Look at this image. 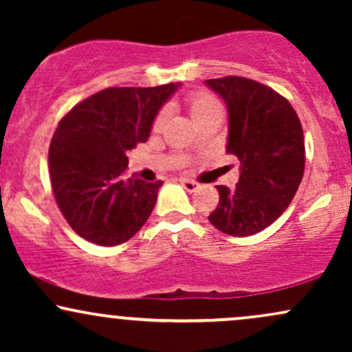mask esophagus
Instances as JSON below:
<instances>
[{
  "label": "esophagus",
  "instance_id": "34e87169",
  "mask_svg": "<svg viewBox=\"0 0 352 352\" xmlns=\"http://www.w3.org/2000/svg\"><path fill=\"white\" fill-rule=\"evenodd\" d=\"M180 185H182V187H184L185 190H187V192H195V190L199 188V184H197V182L188 180V179H182V180H180Z\"/></svg>",
  "mask_w": 352,
  "mask_h": 352
}]
</instances>
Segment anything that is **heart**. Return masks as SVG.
<instances>
[{
  "label": "heart",
  "mask_w": 352,
  "mask_h": 352,
  "mask_svg": "<svg viewBox=\"0 0 352 352\" xmlns=\"http://www.w3.org/2000/svg\"><path fill=\"white\" fill-rule=\"evenodd\" d=\"M187 104H188V111H190V114H192L193 120H199L200 117L213 114V112H221V106H220V102H218V99L204 91L190 94L187 98ZM165 116H167L165 112H160V114L157 116L155 124H153L155 125V129H159L160 125L164 124Z\"/></svg>",
  "instance_id": "obj_1"
}]
</instances>
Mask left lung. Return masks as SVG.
<instances>
[{
    "mask_svg": "<svg viewBox=\"0 0 352 352\" xmlns=\"http://www.w3.org/2000/svg\"><path fill=\"white\" fill-rule=\"evenodd\" d=\"M205 84L227 104V153L240 162L235 188L217 185L220 200L208 220L227 235H254L288 208L300 187L301 122L288 100L256 80L227 76Z\"/></svg>",
    "mask_w": 352,
    "mask_h": 352,
    "instance_id": "1",
    "label": "left lung"
}]
</instances>
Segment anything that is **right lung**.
Listing matches in <instances>:
<instances>
[{
    "mask_svg": "<svg viewBox=\"0 0 352 352\" xmlns=\"http://www.w3.org/2000/svg\"><path fill=\"white\" fill-rule=\"evenodd\" d=\"M180 84L109 87L60 120L50 147V175L58 207L84 240L114 246L144 227L164 182L124 179L127 152L147 142L160 107Z\"/></svg>",
    "mask_w": 352,
    "mask_h": 352,
    "instance_id": "add662e5",
    "label": "right lung"
}]
</instances>
